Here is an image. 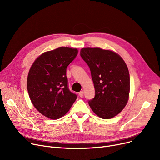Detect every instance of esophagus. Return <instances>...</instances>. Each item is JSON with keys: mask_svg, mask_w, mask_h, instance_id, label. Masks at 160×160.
I'll use <instances>...</instances> for the list:
<instances>
[{"mask_svg": "<svg viewBox=\"0 0 160 160\" xmlns=\"http://www.w3.org/2000/svg\"><path fill=\"white\" fill-rule=\"evenodd\" d=\"M79 96L80 97H82L83 96V91H81L80 92H79Z\"/></svg>", "mask_w": 160, "mask_h": 160, "instance_id": "34e87169", "label": "esophagus"}]
</instances>
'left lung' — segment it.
<instances>
[{
	"mask_svg": "<svg viewBox=\"0 0 160 160\" xmlns=\"http://www.w3.org/2000/svg\"><path fill=\"white\" fill-rule=\"evenodd\" d=\"M80 56L89 67L95 89L89 105L100 118L111 119L128 102L130 82L127 65L119 54L100 48H83Z\"/></svg>",
	"mask_w": 160,
	"mask_h": 160,
	"instance_id": "8db88e82",
	"label": "left lung"
}]
</instances>
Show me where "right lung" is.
I'll list each match as a JSON object with an SVG mask.
<instances>
[{"label": "right lung", "instance_id": "add662e5", "mask_svg": "<svg viewBox=\"0 0 160 160\" xmlns=\"http://www.w3.org/2000/svg\"><path fill=\"white\" fill-rule=\"evenodd\" d=\"M78 54L77 48L60 47L39 56L27 78L31 102L42 115L57 119L69 112L77 96L69 90L67 67Z\"/></svg>", "mask_w": 160, "mask_h": 160}]
</instances>
